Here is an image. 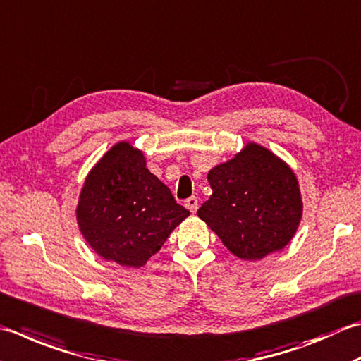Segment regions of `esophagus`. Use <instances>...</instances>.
Masks as SVG:
<instances>
[{
  "instance_id": "obj_1",
  "label": "esophagus",
  "mask_w": 361,
  "mask_h": 361,
  "mask_svg": "<svg viewBox=\"0 0 361 361\" xmlns=\"http://www.w3.org/2000/svg\"><path fill=\"white\" fill-rule=\"evenodd\" d=\"M185 207L190 213H195L197 208H199V199H197V197H189L188 200H185Z\"/></svg>"
}]
</instances>
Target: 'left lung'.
Segmentation results:
<instances>
[{"instance_id": "left-lung-1", "label": "left lung", "mask_w": 361, "mask_h": 361, "mask_svg": "<svg viewBox=\"0 0 361 361\" xmlns=\"http://www.w3.org/2000/svg\"><path fill=\"white\" fill-rule=\"evenodd\" d=\"M208 183L213 194L197 216L233 255L255 261L291 243L303 203L298 176L277 154L249 142L211 169Z\"/></svg>"}]
</instances>
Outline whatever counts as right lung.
I'll use <instances>...</instances> for the list:
<instances>
[{
	"label": "right lung",
	"instance_id": "right-lung-1",
	"mask_svg": "<svg viewBox=\"0 0 361 361\" xmlns=\"http://www.w3.org/2000/svg\"><path fill=\"white\" fill-rule=\"evenodd\" d=\"M188 216L171 189L148 171L144 153L126 140L92 167L76 207L87 244L125 267L144 266Z\"/></svg>",
	"mask_w": 361,
	"mask_h": 361
}]
</instances>
